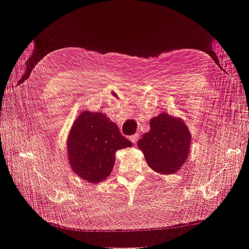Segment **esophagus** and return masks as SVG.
Returning <instances> with one entry per match:
<instances>
[{"label":"esophagus","instance_id":"obj_1","mask_svg":"<svg viewBox=\"0 0 249 249\" xmlns=\"http://www.w3.org/2000/svg\"><path fill=\"white\" fill-rule=\"evenodd\" d=\"M130 139H131V141H132L133 143H136V142L138 141V139H139V134L136 133V134L132 135V136H130Z\"/></svg>","mask_w":249,"mask_h":249}]
</instances>
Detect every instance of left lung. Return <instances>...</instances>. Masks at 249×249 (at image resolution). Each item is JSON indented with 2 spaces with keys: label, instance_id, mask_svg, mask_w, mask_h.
Returning a JSON list of instances; mask_svg holds the SVG:
<instances>
[{
  "label": "left lung",
  "instance_id": "8db88e82",
  "mask_svg": "<svg viewBox=\"0 0 249 249\" xmlns=\"http://www.w3.org/2000/svg\"><path fill=\"white\" fill-rule=\"evenodd\" d=\"M149 125L150 130L137 143L147 165L161 175L178 172L189 158V129L182 119L164 112L150 119Z\"/></svg>",
  "mask_w": 249,
  "mask_h": 249
}]
</instances>
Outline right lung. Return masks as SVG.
I'll list each match as a JSON object with an SVG mask.
<instances>
[{"instance_id":"1","label":"right lung","mask_w":249,"mask_h":249,"mask_svg":"<svg viewBox=\"0 0 249 249\" xmlns=\"http://www.w3.org/2000/svg\"><path fill=\"white\" fill-rule=\"evenodd\" d=\"M66 145L72 171L96 184L110 176L117 150L131 147L132 142L106 114L84 111L74 120Z\"/></svg>"}]
</instances>
